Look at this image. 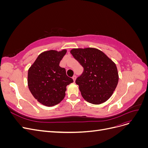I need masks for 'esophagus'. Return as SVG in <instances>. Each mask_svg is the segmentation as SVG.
<instances>
[{
	"mask_svg": "<svg viewBox=\"0 0 148 148\" xmlns=\"http://www.w3.org/2000/svg\"><path fill=\"white\" fill-rule=\"evenodd\" d=\"M76 78H77V77H76V75H73V77H72V78H73V81H74V82H75V79H76Z\"/></svg>",
	"mask_w": 148,
	"mask_h": 148,
	"instance_id": "1",
	"label": "esophagus"
}]
</instances>
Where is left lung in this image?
<instances>
[{
  "label": "left lung",
  "mask_w": 148,
  "mask_h": 148,
  "mask_svg": "<svg viewBox=\"0 0 148 148\" xmlns=\"http://www.w3.org/2000/svg\"><path fill=\"white\" fill-rule=\"evenodd\" d=\"M84 71L76 79L82 96L93 104H101L108 100L117 86V66L99 49L93 47L73 49L70 51Z\"/></svg>",
  "instance_id": "1"
}]
</instances>
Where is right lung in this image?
<instances>
[{
	"label": "right lung",
	"instance_id": "right-lung-1",
	"mask_svg": "<svg viewBox=\"0 0 148 148\" xmlns=\"http://www.w3.org/2000/svg\"><path fill=\"white\" fill-rule=\"evenodd\" d=\"M66 49L50 50L38 56L28 70V86L34 97L42 105L56 106L64 99L66 86L73 82L59 66Z\"/></svg>",
	"mask_w": 148,
	"mask_h": 148
}]
</instances>
